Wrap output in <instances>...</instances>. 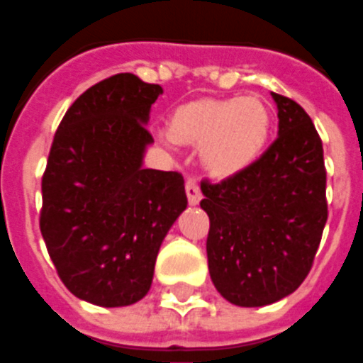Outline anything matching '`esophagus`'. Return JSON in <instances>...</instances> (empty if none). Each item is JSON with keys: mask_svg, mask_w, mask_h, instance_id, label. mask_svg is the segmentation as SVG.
Segmentation results:
<instances>
[{"mask_svg": "<svg viewBox=\"0 0 363 363\" xmlns=\"http://www.w3.org/2000/svg\"><path fill=\"white\" fill-rule=\"evenodd\" d=\"M185 193H187V200H189L191 206H196L202 200V193H200V187L195 179H187L185 184Z\"/></svg>", "mask_w": 363, "mask_h": 363, "instance_id": "34e87169", "label": "esophagus"}]
</instances>
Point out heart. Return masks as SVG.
<instances>
[{
  "instance_id": "obj_1",
  "label": "heart",
  "mask_w": 363,
  "mask_h": 363,
  "mask_svg": "<svg viewBox=\"0 0 363 363\" xmlns=\"http://www.w3.org/2000/svg\"><path fill=\"white\" fill-rule=\"evenodd\" d=\"M269 127V110L259 97H230L182 104L168 131L172 140L200 146L204 167L213 176L228 178L259 161Z\"/></svg>"
}]
</instances>
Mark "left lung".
Segmentation results:
<instances>
[{
  "instance_id": "1",
  "label": "left lung",
  "mask_w": 363,
  "mask_h": 363,
  "mask_svg": "<svg viewBox=\"0 0 363 363\" xmlns=\"http://www.w3.org/2000/svg\"><path fill=\"white\" fill-rule=\"evenodd\" d=\"M272 97L279 118L274 144L243 172L200 184L210 277L240 307L269 306L296 291L328 219L320 136L296 101Z\"/></svg>"
}]
</instances>
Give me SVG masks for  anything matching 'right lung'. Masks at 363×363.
<instances>
[{
    "mask_svg": "<svg viewBox=\"0 0 363 363\" xmlns=\"http://www.w3.org/2000/svg\"><path fill=\"white\" fill-rule=\"evenodd\" d=\"M161 94L131 72L114 74L71 104L52 142L40 232L63 285L94 306L146 296L159 247L187 208L182 174L144 168Z\"/></svg>",
    "mask_w": 363,
    "mask_h": 363,
    "instance_id": "1",
    "label": "right lung"
}]
</instances>
